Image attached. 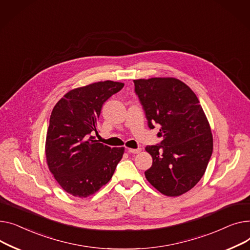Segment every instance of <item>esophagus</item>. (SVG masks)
Wrapping results in <instances>:
<instances>
[{
    "instance_id": "obj_1",
    "label": "esophagus",
    "mask_w": 250,
    "mask_h": 250,
    "mask_svg": "<svg viewBox=\"0 0 250 250\" xmlns=\"http://www.w3.org/2000/svg\"><path fill=\"white\" fill-rule=\"evenodd\" d=\"M128 152L130 153H133V154H136V153H139L141 151V148H136V149H132V148H128L127 149Z\"/></svg>"
}]
</instances>
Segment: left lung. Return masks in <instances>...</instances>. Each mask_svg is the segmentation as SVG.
Returning a JSON list of instances; mask_svg holds the SVG:
<instances>
[{
    "instance_id": "8db88e82",
    "label": "left lung",
    "mask_w": 250,
    "mask_h": 250,
    "mask_svg": "<svg viewBox=\"0 0 250 250\" xmlns=\"http://www.w3.org/2000/svg\"><path fill=\"white\" fill-rule=\"evenodd\" d=\"M135 94L150 129L157 124L160 143L146 146L152 166L145 177L161 194L181 196L193 188L213 152L211 128L189 87L173 78L135 80Z\"/></svg>"
}]
</instances>
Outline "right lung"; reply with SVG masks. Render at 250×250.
I'll list each match as a JSON object with an SVG mask.
<instances>
[{"instance_id": "1", "label": "right lung", "mask_w": 250, "mask_h": 250, "mask_svg": "<svg viewBox=\"0 0 250 250\" xmlns=\"http://www.w3.org/2000/svg\"><path fill=\"white\" fill-rule=\"evenodd\" d=\"M124 83L99 82L71 90L57 102L49 120L45 153L49 170L68 194L85 198L112 178L124 147L111 148L92 136L104 103Z\"/></svg>"}]
</instances>
